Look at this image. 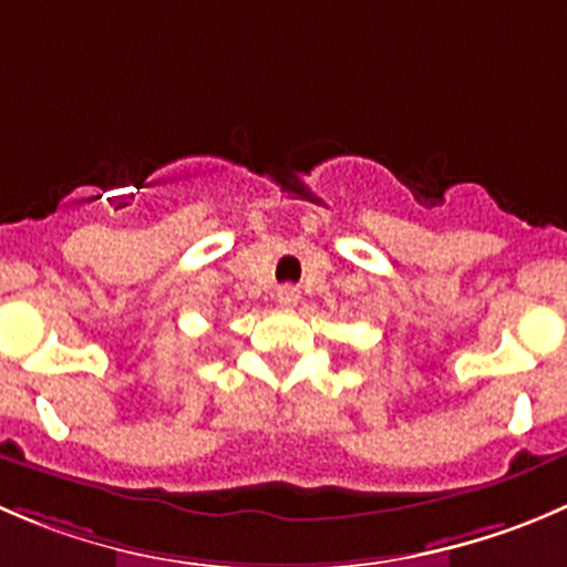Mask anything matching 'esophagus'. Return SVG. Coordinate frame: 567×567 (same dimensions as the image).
I'll list each match as a JSON object with an SVG mask.
<instances>
[{"label": "esophagus", "instance_id": "34e87169", "mask_svg": "<svg viewBox=\"0 0 567 567\" xmlns=\"http://www.w3.org/2000/svg\"><path fill=\"white\" fill-rule=\"evenodd\" d=\"M277 301L282 307H296L299 305V290L290 288V285H285V288L277 290Z\"/></svg>", "mask_w": 567, "mask_h": 567}]
</instances>
